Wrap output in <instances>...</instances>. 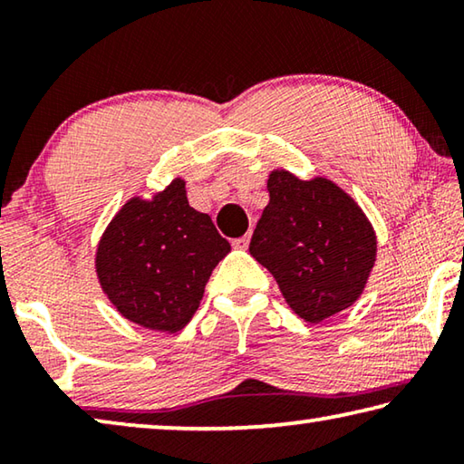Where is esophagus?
<instances>
[{
  "label": "esophagus",
  "instance_id": "1",
  "mask_svg": "<svg viewBox=\"0 0 464 464\" xmlns=\"http://www.w3.org/2000/svg\"><path fill=\"white\" fill-rule=\"evenodd\" d=\"M249 246V235H243L239 239H233V247L235 249H247Z\"/></svg>",
  "mask_w": 464,
  "mask_h": 464
}]
</instances>
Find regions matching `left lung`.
Returning a JSON list of instances; mask_svg holds the SVG:
<instances>
[{
    "mask_svg": "<svg viewBox=\"0 0 464 464\" xmlns=\"http://www.w3.org/2000/svg\"><path fill=\"white\" fill-rule=\"evenodd\" d=\"M270 202L249 254L268 268L288 307L321 324L354 304L376 262V233L352 196L327 178L268 176Z\"/></svg>",
    "mask_w": 464,
    "mask_h": 464,
    "instance_id": "obj_1",
    "label": "left lung"
}]
</instances>
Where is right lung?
<instances>
[{
	"label": "right lung",
	"instance_id": "right-lung-1",
	"mask_svg": "<svg viewBox=\"0 0 464 464\" xmlns=\"http://www.w3.org/2000/svg\"><path fill=\"white\" fill-rule=\"evenodd\" d=\"M208 215L188 204L171 179L151 198L132 196L108 223L96 249L100 286L124 319L176 334L200 307L215 266L229 254Z\"/></svg>",
	"mask_w": 464,
	"mask_h": 464
}]
</instances>
